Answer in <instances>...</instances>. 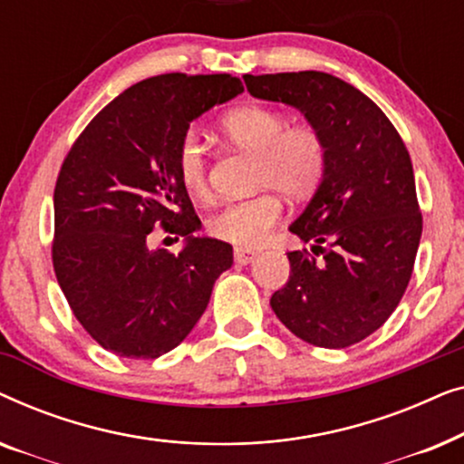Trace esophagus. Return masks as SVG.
Returning a JSON list of instances; mask_svg holds the SVG:
<instances>
[{
	"mask_svg": "<svg viewBox=\"0 0 464 464\" xmlns=\"http://www.w3.org/2000/svg\"><path fill=\"white\" fill-rule=\"evenodd\" d=\"M257 256H259L257 251H253V249H243V246H237V249H234V262L240 264V266L251 264L253 259H256Z\"/></svg>",
	"mask_w": 464,
	"mask_h": 464,
	"instance_id": "esophagus-1",
	"label": "esophagus"
}]
</instances>
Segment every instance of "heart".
<instances>
[{
    "label": "heart",
    "mask_w": 464,
    "mask_h": 464,
    "mask_svg": "<svg viewBox=\"0 0 464 464\" xmlns=\"http://www.w3.org/2000/svg\"><path fill=\"white\" fill-rule=\"evenodd\" d=\"M227 143L257 156L256 181L291 198L308 196L325 175L327 151L319 132L306 124H291L287 113L249 105L227 113L219 124ZM177 175L192 196L208 189L207 150L196 132H186L177 145ZM281 218V202L272 194L226 202L207 221L213 238L243 249L257 246Z\"/></svg>",
    "instance_id": "obj_1"
}]
</instances>
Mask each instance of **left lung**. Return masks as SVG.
I'll use <instances>...</instances> for the list:
<instances>
[{"instance_id": "left-lung-1", "label": "left lung", "mask_w": 464, "mask_h": 464, "mask_svg": "<svg viewBox=\"0 0 464 464\" xmlns=\"http://www.w3.org/2000/svg\"><path fill=\"white\" fill-rule=\"evenodd\" d=\"M245 84L300 110L327 151L319 188L289 226L314 256L287 253L289 281L270 306L308 344H357L384 325L414 270L422 215L408 150L384 111L335 75H245Z\"/></svg>"}]
</instances>
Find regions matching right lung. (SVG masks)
Returning <instances> with one entry per match:
<instances>
[{
    "label": "right lung",
    "instance_id": "right-lung-1",
    "mask_svg": "<svg viewBox=\"0 0 464 464\" xmlns=\"http://www.w3.org/2000/svg\"><path fill=\"white\" fill-rule=\"evenodd\" d=\"M232 75L164 73L126 88L73 143L54 188L53 264L75 319L105 351L156 359L179 346L232 266L177 175L189 122L243 92ZM156 225L184 237L177 256L149 246Z\"/></svg>",
    "mask_w": 464,
    "mask_h": 464
}]
</instances>
